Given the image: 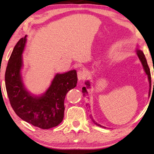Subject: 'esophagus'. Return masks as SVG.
<instances>
[{
	"label": "esophagus",
	"mask_w": 154,
	"mask_h": 154,
	"mask_svg": "<svg viewBox=\"0 0 154 154\" xmlns=\"http://www.w3.org/2000/svg\"><path fill=\"white\" fill-rule=\"evenodd\" d=\"M85 77H86V72H85V71L80 69L77 71V78L79 81L84 80Z\"/></svg>",
	"instance_id": "1"
}]
</instances>
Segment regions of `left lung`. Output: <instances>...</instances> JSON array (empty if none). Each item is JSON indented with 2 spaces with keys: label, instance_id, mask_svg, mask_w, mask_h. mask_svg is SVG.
<instances>
[{
  "label": "left lung",
  "instance_id": "8db88e82",
  "mask_svg": "<svg viewBox=\"0 0 154 154\" xmlns=\"http://www.w3.org/2000/svg\"><path fill=\"white\" fill-rule=\"evenodd\" d=\"M137 55H138V56H139V59H140V62H141V63H142L143 66V69H144L145 71V72H146V74H147V76H148V79H149V83H150V90H151V85H152V79H151L150 69H149V66H148V64H147V60H146L145 56V55H144V54H143V52L141 50H139V49H138V50H137ZM86 85H87V86H88L87 88H85V87H83V88H82V93L83 94V97H88V91H87V90H86V88H90V83H88V82L86 83ZM153 85H154V82H153ZM149 91H150V90H149ZM88 106H89V105H88ZM91 118H92L93 122H94V123L96 125H97V126H98L105 128L104 126H100V124H98L96 123V122L94 120L92 117H91Z\"/></svg>",
  "mask_w": 154,
  "mask_h": 154
}]
</instances>
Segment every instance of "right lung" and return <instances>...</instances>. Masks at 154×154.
<instances>
[{"label":"right lung","mask_w":154,"mask_h":154,"mask_svg":"<svg viewBox=\"0 0 154 154\" xmlns=\"http://www.w3.org/2000/svg\"><path fill=\"white\" fill-rule=\"evenodd\" d=\"M26 37L18 41L7 64L5 77L7 93L13 109L21 119L39 128L49 129L63 120L65 96L76 86L77 71L57 74L43 96H31L24 89L20 75Z\"/></svg>","instance_id":"1"}]
</instances>
